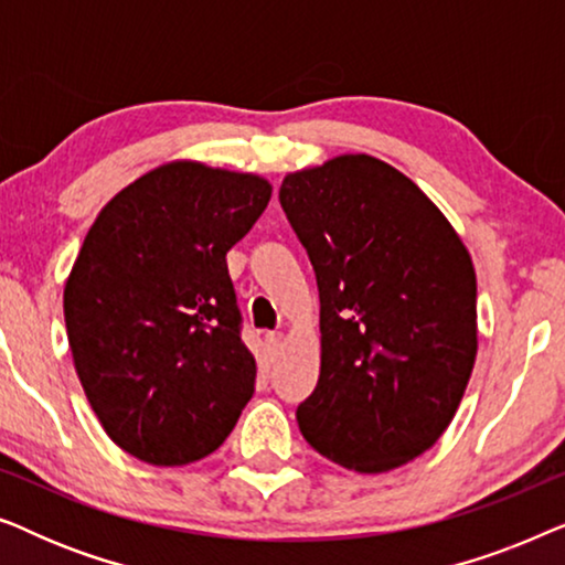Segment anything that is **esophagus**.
I'll return each mask as SVG.
<instances>
[{"label":"esophagus","mask_w":565,"mask_h":565,"mask_svg":"<svg viewBox=\"0 0 565 565\" xmlns=\"http://www.w3.org/2000/svg\"><path fill=\"white\" fill-rule=\"evenodd\" d=\"M265 342H267V347H269V352L275 354L277 350H280V344H282V334H280V331H267Z\"/></svg>","instance_id":"obj_1"}]
</instances>
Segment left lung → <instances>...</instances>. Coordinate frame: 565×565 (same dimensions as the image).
Returning <instances> with one entry per match:
<instances>
[{
	"mask_svg": "<svg viewBox=\"0 0 565 565\" xmlns=\"http://www.w3.org/2000/svg\"><path fill=\"white\" fill-rule=\"evenodd\" d=\"M280 205L321 300V375L298 406L306 443L360 473L429 450L476 362V273L416 184L367 153L288 174Z\"/></svg>",
	"mask_w": 565,
	"mask_h": 565,
	"instance_id": "1",
	"label": "left lung"
}]
</instances>
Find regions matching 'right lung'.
<instances>
[{
	"mask_svg": "<svg viewBox=\"0 0 565 565\" xmlns=\"http://www.w3.org/2000/svg\"><path fill=\"white\" fill-rule=\"evenodd\" d=\"M254 174L174 161L128 184L64 290L76 373L118 447L151 466L218 450L254 393L226 254L265 213Z\"/></svg>",
	"mask_w": 565,
	"mask_h": 565,
	"instance_id": "add662e5",
	"label": "right lung"
}]
</instances>
